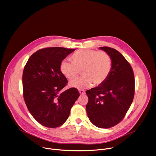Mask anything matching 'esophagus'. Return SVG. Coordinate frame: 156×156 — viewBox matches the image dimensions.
<instances>
[{"instance_id": "34e87169", "label": "esophagus", "mask_w": 156, "mask_h": 156, "mask_svg": "<svg viewBox=\"0 0 156 156\" xmlns=\"http://www.w3.org/2000/svg\"><path fill=\"white\" fill-rule=\"evenodd\" d=\"M79 92L81 95H83L85 94V91L84 90H79Z\"/></svg>"}]
</instances>
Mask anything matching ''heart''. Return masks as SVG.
I'll return each instance as SVG.
<instances>
[{
    "instance_id": "heart-1",
    "label": "heart",
    "mask_w": 156,
    "mask_h": 156,
    "mask_svg": "<svg viewBox=\"0 0 156 156\" xmlns=\"http://www.w3.org/2000/svg\"><path fill=\"white\" fill-rule=\"evenodd\" d=\"M72 61L64 59L60 64V71L67 79L73 80L81 72L83 76L70 82V86L85 89L103 84L109 76L112 69L110 55L104 51L83 49L71 56Z\"/></svg>"
}]
</instances>
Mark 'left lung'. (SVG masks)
I'll return each instance as SVG.
<instances>
[{
    "mask_svg": "<svg viewBox=\"0 0 156 156\" xmlns=\"http://www.w3.org/2000/svg\"><path fill=\"white\" fill-rule=\"evenodd\" d=\"M100 49L111 57L112 69L103 84L86 92L89 98L86 111L95 126L107 129L125 117L134 99L135 80L130 64L119 51L109 47Z\"/></svg>",
    "mask_w": 156,
    "mask_h": 156,
    "instance_id": "1",
    "label": "left lung"
}]
</instances>
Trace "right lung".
Returning <instances> with one entry per match:
<instances>
[{
	"label": "right lung",
	"instance_id": "obj_1",
	"mask_svg": "<svg viewBox=\"0 0 156 156\" xmlns=\"http://www.w3.org/2000/svg\"><path fill=\"white\" fill-rule=\"evenodd\" d=\"M75 50L44 48L34 53L24 67V101L31 115L42 126L53 128L64 124L80 95L74 87L61 91L68 81L60 71V64Z\"/></svg>",
	"mask_w": 156,
	"mask_h": 156
}]
</instances>
